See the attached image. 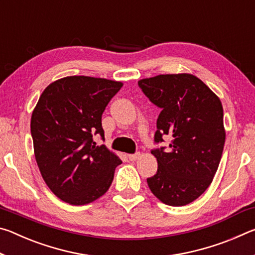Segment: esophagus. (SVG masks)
I'll return each instance as SVG.
<instances>
[{
	"mask_svg": "<svg viewBox=\"0 0 255 255\" xmlns=\"http://www.w3.org/2000/svg\"><path fill=\"white\" fill-rule=\"evenodd\" d=\"M140 154L139 153H136V154H129L128 155V158L130 159V161H137L138 158H139Z\"/></svg>",
	"mask_w": 255,
	"mask_h": 255,
	"instance_id": "esophagus-1",
	"label": "esophagus"
}]
</instances>
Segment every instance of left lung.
Wrapping results in <instances>:
<instances>
[{
    "label": "left lung",
    "instance_id": "obj_1",
    "mask_svg": "<svg viewBox=\"0 0 255 255\" xmlns=\"http://www.w3.org/2000/svg\"><path fill=\"white\" fill-rule=\"evenodd\" d=\"M155 106L161 108L155 143L172 138L170 148H155L157 172L147 179L163 204L180 207L199 198L209 187L221 162L225 128L219 98L192 74H161L138 81Z\"/></svg>",
    "mask_w": 255,
    "mask_h": 255
}]
</instances>
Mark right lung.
<instances>
[{
	"label": "right lung",
	"instance_id": "obj_1",
	"mask_svg": "<svg viewBox=\"0 0 255 255\" xmlns=\"http://www.w3.org/2000/svg\"><path fill=\"white\" fill-rule=\"evenodd\" d=\"M123 83L67 76L49 84L31 116L34 157L46 184L70 205L90 204L105 195L120 158L105 145L101 118Z\"/></svg>",
	"mask_w": 255,
	"mask_h": 255
}]
</instances>
